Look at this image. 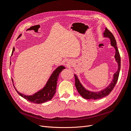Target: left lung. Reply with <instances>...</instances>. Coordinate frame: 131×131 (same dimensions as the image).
Listing matches in <instances>:
<instances>
[{
  "label": "left lung",
  "instance_id": "left-lung-1",
  "mask_svg": "<svg viewBox=\"0 0 131 131\" xmlns=\"http://www.w3.org/2000/svg\"><path fill=\"white\" fill-rule=\"evenodd\" d=\"M103 35L104 37L108 38L110 39L111 45L113 46L115 49V61L117 63L118 69L116 72L114 74L113 80L110 82L109 86H107L104 90L98 91V92H92V91L86 90L81 84V82L79 80L78 77L76 75L74 74L75 81V86H76V88L78 91V92L83 98L87 99V100H98V99L102 98L108 96L112 92L118 80V76H119L121 68V58L119 52H118V49L116 46V40L115 39L113 34L106 28H105V31L103 33Z\"/></svg>",
  "mask_w": 131,
  "mask_h": 131
}]
</instances>
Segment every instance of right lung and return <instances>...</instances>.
Segmentation results:
<instances>
[{"instance_id": "add662e5", "label": "right lung", "mask_w": 131, "mask_h": 131, "mask_svg": "<svg viewBox=\"0 0 131 131\" xmlns=\"http://www.w3.org/2000/svg\"><path fill=\"white\" fill-rule=\"evenodd\" d=\"M21 36V34L19 35L18 38H19ZM15 48L14 47L11 54L12 55L13 54ZM64 69H65V67L63 66L57 67L53 71L52 74H51L45 86L41 90H39L37 92L33 94V95H31V96H26V95L24 94L19 92L15 88V89L19 95H20L22 97L24 98L26 100L30 102L37 104H41L42 103L46 102L51 100L53 98L55 93H56V86L57 83V81L58 80L59 74ZM12 81H13V79H12Z\"/></svg>"}]
</instances>
